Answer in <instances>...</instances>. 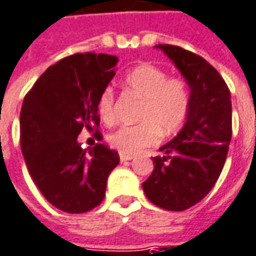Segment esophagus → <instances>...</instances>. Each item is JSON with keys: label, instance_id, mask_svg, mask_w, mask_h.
Returning a JSON list of instances; mask_svg holds the SVG:
<instances>
[{"label": "esophagus", "instance_id": "obj_1", "mask_svg": "<svg viewBox=\"0 0 256 256\" xmlns=\"http://www.w3.org/2000/svg\"><path fill=\"white\" fill-rule=\"evenodd\" d=\"M119 156H120V160H122V162H126V160H132V159H133L132 155H126V154H119Z\"/></svg>", "mask_w": 256, "mask_h": 256}]
</instances>
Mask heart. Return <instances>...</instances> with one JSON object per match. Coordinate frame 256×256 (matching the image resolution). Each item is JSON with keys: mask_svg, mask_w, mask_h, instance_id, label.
<instances>
[{"mask_svg": "<svg viewBox=\"0 0 256 256\" xmlns=\"http://www.w3.org/2000/svg\"><path fill=\"white\" fill-rule=\"evenodd\" d=\"M123 84L142 100L138 122L122 126L108 136L110 146L120 154L133 155L159 138H169L183 128L191 108V91L183 78H169L165 69L152 64H140L130 69ZM98 110L104 122L115 120V92L105 87L98 97Z\"/></svg>", "mask_w": 256, "mask_h": 256, "instance_id": "1", "label": "heart"}]
</instances>
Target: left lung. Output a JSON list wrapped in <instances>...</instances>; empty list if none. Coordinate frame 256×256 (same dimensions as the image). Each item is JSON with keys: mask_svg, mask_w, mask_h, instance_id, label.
<instances>
[{"mask_svg": "<svg viewBox=\"0 0 256 256\" xmlns=\"http://www.w3.org/2000/svg\"><path fill=\"white\" fill-rule=\"evenodd\" d=\"M190 86L191 108L180 133L154 156L142 183L146 198L166 210H186L212 190L232 140V98L226 82L202 56L178 46L158 44Z\"/></svg>", "mask_w": 256, "mask_h": 256, "instance_id": "left-lung-1", "label": "left lung"}]
</instances>
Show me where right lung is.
<instances>
[{
  "label": "right lung",
  "instance_id": "right-lung-1",
  "mask_svg": "<svg viewBox=\"0 0 256 256\" xmlns=\"http://www.w3.org/2000/svg\"><path fill=\"white\" fill-rule=\"evenodd\" d=\"M118 58L73 54L41 74L23 100L20 146L41 194L66 214H84L102 202L119 154L97 142L83 150V128L98 132V97L115 76Z\"/></svg>",
  "mask_w": 256,
  "mask_h": 256
}]
</instances>
